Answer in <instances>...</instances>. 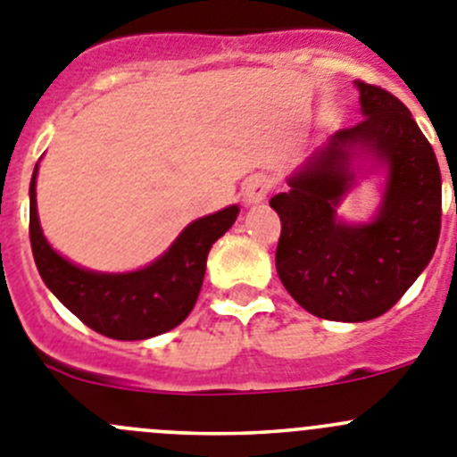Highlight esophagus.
<instances>
[{"instance_id": "34e87169", "label": "esophagus", "mask_w": 457, "mask_h": 457, "mask_svg": "<svg viewBox=\"0 0 457 457\" xmlns=\"http://www.w3.org/2000/svg\"><path fill=\"white\" fill-rule=\"evenodd\" d=\"M270 189H272L270 178H266L263 173H257V176H253L248 182H245V187H243V195H245V203L257 204L262 203V200H266V195L270 194Z\"/></svg>"}]
</instances>
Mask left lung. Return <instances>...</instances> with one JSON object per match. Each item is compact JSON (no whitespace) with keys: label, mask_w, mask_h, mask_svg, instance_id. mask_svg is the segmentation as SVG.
I'll list each match as a JSON object with an SVG mask.
<instances>
[{"label":"left lung","mask_w":457,"mask_h":457,"mask_svg":"<svg viewBox=\"0 0 457 457\" xmlns=\"http://www.w3.org/2000/svg\"><path fill=\"white\" fill-rule=\"evenodd\" d=\"M363 121L336 132L315 153L291 189L270 198L281 234L275 266L281 284L309 313L340 322H365L390 311L433 259L442 228V176L433 146L395 94L365 80ZM370 147L386 161V198L370 226H345L335 207L351 186L346 148Z\"/></svg>","instance_id":"1"}]
</instances>
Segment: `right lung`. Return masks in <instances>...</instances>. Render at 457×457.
<instances>
[{
	"label": "right lung",
	"instance_id": "obj_1",
	"mask_svg": "<svg viewBox=\"0 0 457 457\" xmlns=\"http://www.w3.org/2000/svg\"><path fill=\"white\" fill-rule=\"evenodd\" d=\"M31 178L29 237L37 272L76 318L114 340H144L173 329L191 313L203 287L209 248L234 225L238 207L194 220L155 263L126 275H101L65 262L42 237Z\"/></svg>",
	"mask_w": 457,
	"mask_h": 457
}]
</instances>
